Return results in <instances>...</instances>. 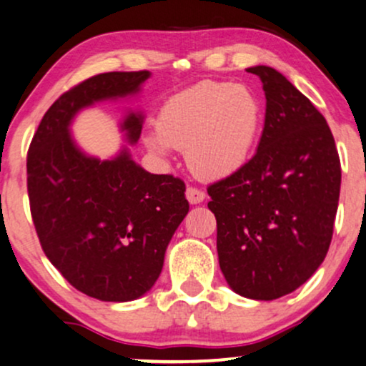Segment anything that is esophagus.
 <instances>
[{
	"mask_svg": "<svg viewBox=\"0 0 366 366\" xmlns=\"http://www.w3.org/2000/svg\"><path fill=\"white\" fill-rule=\"evenodd\" d=\"M187 198H188V202H190V204H202V202L205 200V193L202 192V190H198V188H195V187H188L187 188Z\"/></svg>",
	"mask_w": 366,
	"mask_h": 366,
	"instance_id": "34e87169",
	"label": "esophagus"
}]
</instances>
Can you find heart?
<instances>
[{"label": "heart", "instance_id": "b5f03b06", "mask_svg": "<svg viewBox=\"0 0 366 366\" xmlns=\"http://www.w3.org/2000/svg\"><path fill=\"white\" fill-rule=\"evenodd\" d=\"M263 122V107L249 88L204 81L162 105L157 132L146 134V144L157 154L187 149L197 174L224 178L249 161Z\"/></svg>", "mask_w": 366, "mask_h": 366}]
</instances>
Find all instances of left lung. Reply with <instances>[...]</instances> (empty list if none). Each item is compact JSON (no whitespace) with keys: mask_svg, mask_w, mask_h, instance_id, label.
I'll use <instances>...</instances> for the list:
<instances>
[{"mask_svg":"<svg viewBox=\"0 0 366 366\" xmlns=\"http://www.w3.org/2000/svg\"><path fill=\"white\" fill-rule=\"evenodd\" d=\"M263 83L264 129L241 169L212 183L219 264L239 295L274 300L304 285L326 258L341 187L326 119L273 67L246 69Z\"/></svg>","mask_w":366,"mask_h":366,"instance_id":"left-lung-1","label":"left lung"}]
</instances>
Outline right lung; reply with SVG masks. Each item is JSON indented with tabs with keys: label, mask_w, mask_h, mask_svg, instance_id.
I'll return each instance as SVG.
<instances>
[{
	"label": "right lung",
	"mask_w": 366,
	"mask_h": 366,
	"mask_svg": "<svg viewBox=\"0 0 366 366\" xmlns=\"http://www.w3.org/2000/svg\"><path fill=\"white\" fill-rule=\"evenodd\" d=\"M149 71H115L62 93L31 139L26 190L40 246L76 290L105 302L144 295L159 278L164 252L184 215L183 179L151 174L130 159L88 157L74 146L69 124L81 108L137 93ZM122 129L129 142L142 132V115Z\"/></svg>",
	"instance_id": "right-lung-1"
}]
</instances>
